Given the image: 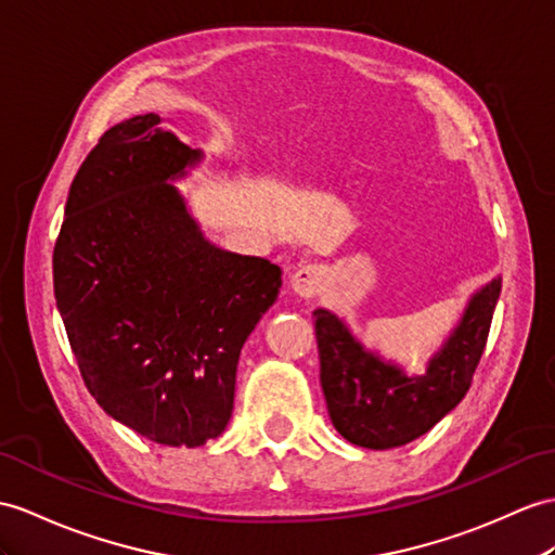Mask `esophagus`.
Listing matches in <instances>:
<instances>
[{"label": "esophagus", "instance_id": "34e87169", "mask_svg": "<svg viewBox=\"0 0 555 555\" xmlns=\"http://www.w3.org/2000/svg\"><path fill=\"white\" fill-rule=\"evenodd\" d=\"M292 289L304 296V299H310V296H315L322 285H324V268L318 263H306L296 268V273L289 280Z\"/></svg>", "mask_w": 555, "mask_h": 555}]
</instances>
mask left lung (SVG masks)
I'll list each match as a JSON object with an SVG mask.
<instances>
[{
	"instance_id": "8db88e82",
	"label": "left lung",
	"mask_w": 555,
	"mask_h": 555,
	"mask_svg": "<svg viewBox=\"0 0 555 555\" xmlns=\"http://www.w3.org/2000/svg\"><path fill=\"white\" fill-rule=\"evenodd\" d=\"M499 292L502 278L496 275L470 294L456 327L428 358L424 374H408L398 362L364 346L346 320L315 308L320 384L334 428L367 450L400 448L434 428L466 396Z\"/></svg>"
}]
</instances>
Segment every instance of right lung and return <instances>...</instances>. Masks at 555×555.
I'll return each instance as SVG.
<instances>
[{"mask_svg": "<svg viewBox=\"0 0 555 555\" xmlns=\"http://www.w3.org/2000/svg\"><path fill=\"white\" fill-rule=\"evenodd\" d=\"M162 121H119L82 162L53 294L101 408L147 440L199 448L231 422L242 346L275 304L282 270L205 237L173 185L205 153Z\"/></svg>", "mask_w": 555, "mask_h": 555, "instance_id": "obj_1", "label": "right lung"}]
</instances>
